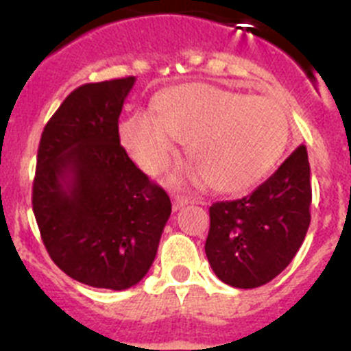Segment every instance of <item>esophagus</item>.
<instances>
[{
    "instance_id": "1",
    "label": "esophagus",
    "mask_w": 351,
    "mask_h": 351,
    "mask_svg": "<svg viewBox=\"0 0 351 351\" xmlns=\"http://www.w3.org/2000/svg\"><path fill=\"white\" fill-rule=\"evenodd\" d=\"M191 200L188 197H182V195H173V210H179L181 207H184L186 204H190Z\"/></svg>"
}]
</instances>
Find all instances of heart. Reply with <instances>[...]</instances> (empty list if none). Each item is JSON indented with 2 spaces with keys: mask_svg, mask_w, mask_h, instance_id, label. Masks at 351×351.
<instances>
[{
  "mask_svg": "<svg viewBox=\"0 0 351 351\" xmlns=\"http://www.w3.org/2000/svg\"><path fill=\"white\" fill-rule=\"evenodd\" d=\"M290 137V121L280 101L209 86L184 84L158 101V121L133 116L121 138L149 172L165 169L188 144L191 169L184 178L210 182L219 193L250 190L280 160Z\"/></svg>",
  "mask_w": 351,
  "mask_h": 351,
  "instance_id": "obj_1",
  "label": "heart"
}]
</instances>
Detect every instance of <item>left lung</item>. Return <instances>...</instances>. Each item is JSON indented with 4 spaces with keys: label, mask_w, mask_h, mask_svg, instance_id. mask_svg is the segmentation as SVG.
I'll list each match as a JSON object with an SVG mask.
<instances>
[{
    "label": "left lung",
    "mask_w": 351,
    "mask_h": 351,
    "mask_svg": "<svg viewBox=\"0 0 351 351\" xmlns=\"http://www.w3.org/2000/svg\"><path fill=\"white\" fill-rule=\"evenodd\" d=\"M306 145L247 197L209 207L206 255L214 274L235 288H256L287 269L311 223Z\"/></svg>",
    "instance_id": "obj_1"
}]
</instances>
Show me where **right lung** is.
<instances>
[{
	"label": "right lung",
	"instance_id": "right-lung-1",
	"mask_svg": "<svg viewBox=\"0 0 351 351\" xmlns=\"http://www.w3.org/2000/svg\"><path fill=\"white\" fill-rule=\"evenodd\" d=\"M135 77L84 84L40 138L33 213L52 262L75 281L126 290L147 274L172 213L130 160L119 116Z\"/></svg>",
	"mask_w": 351,
	"mask_h": 351
}]
</instances>
